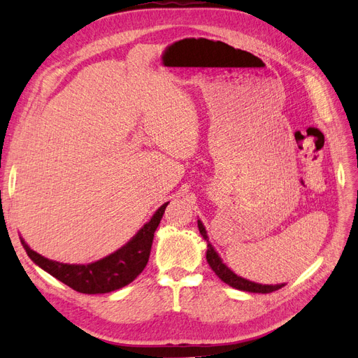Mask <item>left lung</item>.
<instances>
[{
  "label": "left lung",
  "instance_id": "1",
  "mask_svg": "<svg viewBox=\"0 0 358 358\" xmlns=\"http://www.w3.org/2000/svg\"><path fill=\"white\" fill-rule=\"evenodd\" d=\"M198 228H199V233L203 237V240H206L208 247H206V262L208 264L211 266V268L215 271V275L228 286L238 289V290H244V292H251V293H270V292H275L279 290L280 287H283L285 285H262V283H256V282H251L247 280L236 273L231 270L224 262L222 259L218 256V253L215 251L214 245L209 243L208 234H206V229L203 227V224L198 220Z\"/></svg>",
  "mask_w": 358,
  "mask_h": 358
}]
</instances>
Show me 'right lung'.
Returning a JSON list of instances; mask_svg holds the SVG:
<instances>
[{
	"mask_svg": "<svg viewBox=\"0 0 358 358\" xmlns=\"http://www.w3.org/2000/svg\"><path fill=\"white\" fill-rule=\"evenodd\" d=\"M169 202H164L145 222L138 233L113 255L90 264H66L49 260L31 250L20 237L27 256L49 275L68 285L76 292L96 295L121 289L131 283L144 270L150 257L155 231L160 224L164 209Z\"/></svg>",
	"mask_w": 358,
	"mask_h": 358,
	"instance_id": "add662e5",
	"label": "right lung"
}]
</instances>
